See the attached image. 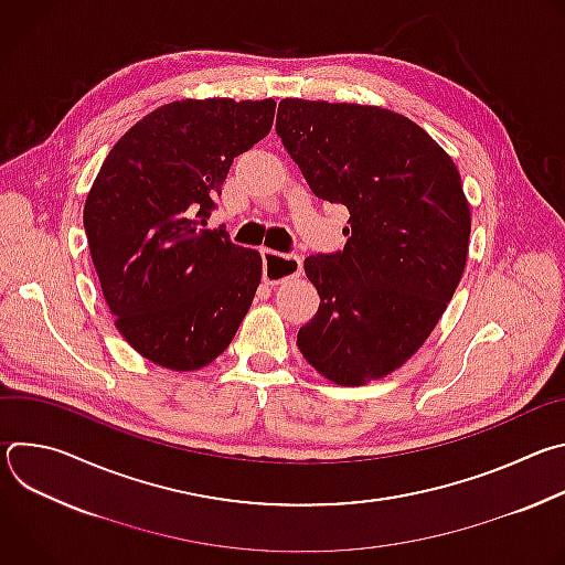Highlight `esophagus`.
Returning <instances> with one entry per match:
<instances>
[{
    "mask_svg": "<svg viewBox=\"0 0 565 565\" xmlns=\"http://www.w3.org/2000/svg\"><path fill=\"white\" fill-rule=\"evenodd\" d=\"M264 257V281L275 286L290 277H297L301 273V259L299 255H281L268 248H262Z\"/></svg>",
    "mask_w": 565,
    "mask_h": 565,
    "instance_id": "obj_1",
    "label": "esophagus"
}]
</instances>
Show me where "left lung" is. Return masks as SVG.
I'll return each instance as SVG.
<instances>
[{
	"label": "left lung",
	"mask_w": 565,
	"mask_h": 565,
	"mask_svg": "<svg viewBox=\"0 0 565 565\" xmlns=\"http://www.w3.org/2000/svg\"><path fill=\"white\" fill-rule=\"evenodd\" d=\"M277 136L312 194L351 214L344 250L303 262L319 310L297 347L335 384L384 377L431 335L462 277L460 174L423 127L380 107L286 98Z\"/></svg>",
	"instance_id": "obj_1"
}]
</instances>
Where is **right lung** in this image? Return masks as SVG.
Instances as JSON below:
<instances>
[{"label": "right lung", "instance_id": "add662e5", "mask_svg": "<svg viewBox=\"0 0 565 565\" xmlns=\"http://www.w3.org/2000/svg\"><path fill=\"white\" fill-rule=\"evenodd\" d=\"M273 118L275 100H177L105 158L85 232L116 329L153 364L214 362L255 299L262 255L205 225L232 160L268 136Z\"/></svg>", "mask_w": 565, "mask_h": 565}]
</instances>
